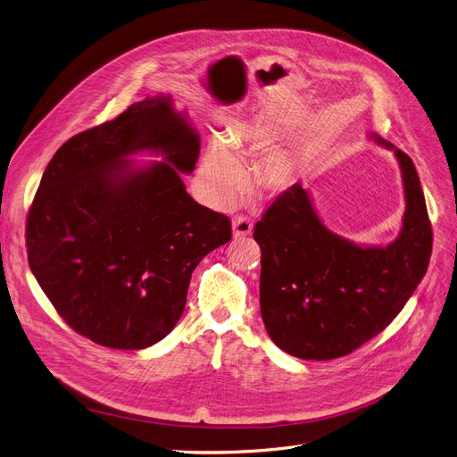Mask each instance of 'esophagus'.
I'll list each match as a JSON object with an SVG mask.
<instances>
[{
    "label": "esophagus",
    "mask_w": 457,
    "mask_h": 457,
    "mask_svg": "<svg viewBox=\"0 0 457 457\" xmlns=\"http://www.w3.org/2000/svg\"><path fill=\"white\" fill-rule=\"evenodd\" d=\"M253 232V221L247 216H234L232 220V234L234 237L241 239V237H247Z\"/></svg>",
    "instance_id": "esophagus-1"
}]
</instances>
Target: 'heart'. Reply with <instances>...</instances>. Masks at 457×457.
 I'll use <instances>...</instances> for the list:
<instances>
[{
  "label": "heart",
  "instance_id": "b5f03b06",
  "mask_svg": "<svg viewBox=\"0 0 457 457\" xmlns=\"http://www.w3.org/2000/svg\"><path fill=\"white\" fill-rule=\"evenodd\" d=\"M291 177V164L284 154L265 160L263 180L273 187H284ZM203 197L216 208L230 206L245 187V173L232 151L223 142H213L199 168Z\"/></svg>",
  "mask_w": 457,
  "mask_h": 457
}]
</instances>
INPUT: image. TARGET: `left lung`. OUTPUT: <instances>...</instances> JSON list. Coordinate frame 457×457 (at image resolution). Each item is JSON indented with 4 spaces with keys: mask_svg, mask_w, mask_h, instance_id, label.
<instances>
[{
    "mask_svg": "<svg viewBox=\"0 0 457 457\" xmlns=\"http://www.w3.org/2000/svg\"><path fill=\"white\" fill-rule=\"evenodd\" d=\"M402 170L406 212L386 247H360L330 232L297 182L254 227L262 249L260 310L267 334L301 360L351 354L406 306L432 256V223L411 158L389 142Z\"/></svg>",
    "mask_w": 457,
    "mask_h": 457,
    "instance_id": "obj_1",
    "label": "left lung"
}]
</instances>
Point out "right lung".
<instances>
[{"label":"right lung","mask_w":457,"mask_h":457,"mask_svg":"<svg viewBox=\"0 0 457 457\" xmlns=\"http://www.w3.org/2000/svg\"><path fill=\"white\" fill-rule=\"evenodd\" d=\"M199 134L170 96L145 97L70 138L47 164L27 213L29 267L77 334L138 351L179 323L197 263L232 237L230 220L195 203ZM151 150L164 163L126 156Z\"/></svg>","instance_id":"add662e5"}]
</instances>
